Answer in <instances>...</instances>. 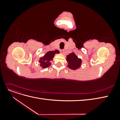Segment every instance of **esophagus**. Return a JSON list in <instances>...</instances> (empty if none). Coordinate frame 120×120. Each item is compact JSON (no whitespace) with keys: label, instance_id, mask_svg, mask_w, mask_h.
Returning a JSON list of instances; mask_svg holds the SVG:
<instances>
[{"label":"esophagus","instance_id":"1","mask_svg":"<svg viewBox=\"0 0 120 120\" xmlns=\"http://www.w3.org/2000/svg\"><path fill=\"white\" fill-rule=\"evenodd\" d=\"M60 52H61V53L64 54V49H61V50H60Z\"/></svg>","mask_w":120,"mask_h":120}]
</instances>
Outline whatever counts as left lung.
Segmentation results:
<instances>
[{
	"instance_id": "8db88e82",
	"label": "left lung",
	"mask_w": 120,
	"mask_h": 120,
	"mask_svg": "<svg viewBox=\"0 0 120 120\" xmlns=\"http://www.w3.org/2000/svg\"><path fill=\"white\" fill-rule=\"evenodd\" d=\"M66 60L68 63V67L71 70H76L81 66V60L78 59V56L74 52L68 55Z\"/></svg>"
}]
</instances>
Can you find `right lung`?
Returning a JSON list of instances; mask_svg holds the SVG:
<instances>
[{"instance_id": "right-lung-1", "label": "right lung", "mask_w": 120, "mask_h": 120, "mask_svg": "<svg viewBox=\"0 0 120 120\" xmlns=\"http://www.w3.org/2000/svg\"><path fill=\"white\" fill-rule=\"evenodd\" d=\"M59 53V51L57 49L49 51L46 53L45 55L42 57H41L40 59V60H39V62L41 63V66L42 67V68H46L49 67L51 64L50 61L53 60L52 58L54 57V54Z\"/></svg>"}]
</instances>
